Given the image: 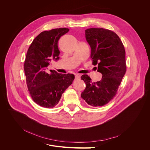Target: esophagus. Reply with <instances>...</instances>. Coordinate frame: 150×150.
<instances>
[{
  "instance_id": "34e87169",
  "label": "esophagus",
  "mask_w": 150,
  "mask_h": 150,
  "mask_svg": "<svg viewBox=\"0 0 150 150\" xmlns=\"http://www.w3.org/2000/svg\"><path fill=\"white\" fill-rule=\"evenodd\" d=\"M79 77H80V75H79V74L75 75V79H79Z\"/></svg>"
}]
</instances>
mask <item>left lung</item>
<instances>
[{
	"mask_svg": "<svg viewBox=\"0 0 150 150\" xmlns=\"http://www.w3.org/2000/svg\"><path fill=\"white\" fill-rule=\"evenodd\" d=\"M85 32L93 64L98 65L102 78L93 83L87 75L81 76L86 84L81 98L91 106H102L114 98L126 73L125 49L118 36L110 30L90 28Z\"/></svg>",
	"mask_w": 150,
	"mask_h": 150,
	"instance_id": "left-lung-1",
	"label": "left lung"
}]
</instances>
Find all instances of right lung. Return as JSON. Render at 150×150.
Listing matches in <instances>:
<instances>
[{
  "instance_id": "1",
  "label": "right lung",
  "mask_w": 150,
  "mask_h": 150,
  "mask_svg": "<svg viewBox=\"0 0 150 150\" xmlns=\"http://www.w3.org/2000/svg\"><path fill=\"white\" fill-rule=\"evenodd\" d=\"M69 30L59 28L41 32L33 39L26 54L24 69L27 86L33 100L44 108L56 106L75 78L71 74L46 72L52 59H59L58 41Z\"/></svg>"
}]
</instances>
